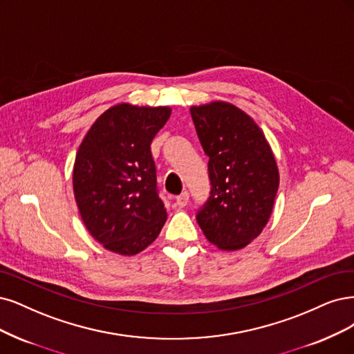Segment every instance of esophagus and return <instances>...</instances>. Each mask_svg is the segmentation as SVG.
Here are the masks:
<instances>
[{
    "instance_id": "obj_1",
    "label": "esophagus",
    "mask_w": 354,
    "mask_h": 354,
    "mask_svg": "<svg viewBox=\"0 0 354 354\" xmlns=\"http://www.w3.org/2000/svg\"><path fill=\"white\" fill-rule=\"evenodd\" d=\"M176 202H177V205L180 206V208H185V206L189 202V193L187 192H183L181 194H178V196L176 198Z\"/></svg>"
}]
</instances>
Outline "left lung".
Wrapping results in <instances>:
<instances>
[{"label":"left lung","instance_id":"left-lung-1","mask_svg":"<svg viewBox=\"0 0 354 354\" xmlns=\"http://www.w3.org/2000/svg\"><path fill=\"white\" fill-rule=\"evenodd\" d=\"M190 115L209 156V198L196 212L205 237L237 250L261 234L271 216L279 176L262 130L227 102L192 106Z\"/></svg>","mask_w":354,"mask_h":354}]
</instances>
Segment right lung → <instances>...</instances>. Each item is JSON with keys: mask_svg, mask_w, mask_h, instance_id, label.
Here are the masks:
<instances>
[{"mask_svg": "<svg viewBox=\"0 0 354 354\" xmlns=\"http://www.w3.org/2000/svg\"><path fill=\"white\" fill-rule=\"evenodd\" d=\"M169 114L167 106L115 105L80 145L73 190L84 225L108 250L136 254L165 224L151 143Z\"/></svg>", "mask_w": 354, "mask_h": 354, "instance_id": "obj_1", "label": "right lung"}]
</instances>
